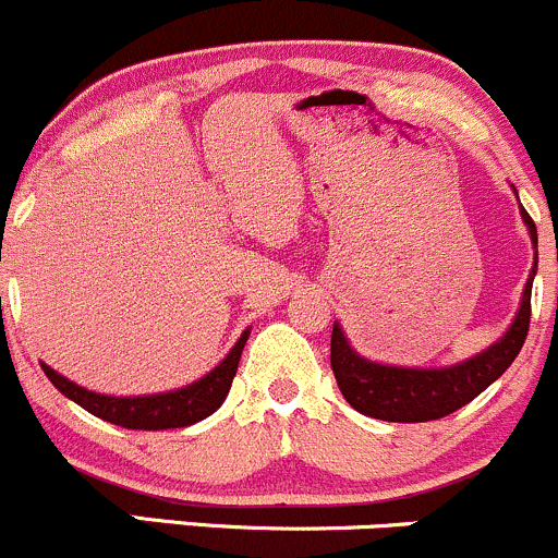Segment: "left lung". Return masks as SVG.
Listing matches in <instances>:
<instances>
[{
	"label": "left lung",
	"mask_w": 558,
	"mask_h": 558,
	"mask_svg": "<svg viewBox=\"0 0 558 558\" xmlns=\"http://www.w3.org/2000/svg\"><path fill=\"white\" fill-rule=\"evenodd\" d=\"M521 221L526 225L532 245H535V267L526 278L524 294H521L519 310H515L508 331L481 353L465 357L460 363H451V366H390V363L368 361L366 355L357 353L350 339L344 337L342 326L333 320L331 368L344 401L355 412L385 422L441 420L465 407V403H471L495 379L506 374V368L515 361L519 350L524 348L526 331H530L532 280L537 275L535 221L530 219L524 208H521Z\"/></svg>",
	"instance_id": "left-lung-1"
}]
</instances>
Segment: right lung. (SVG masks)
<instances>
[{
	"label": "right lung",
	"mask_w": 558,
	"mask_h": 558,
	"mask_svg": "<svg viewBox=\"0 0 558 558\" xmlns=\"http://www.w3.org/2000/svg\"><path fill=\"white\" fill-rule=\"evenodd\" d=\"M251 328L240 333L232 350L203 374L195 383L175 387V390L151 392V396H107V392L87 390L69 377L58 374L43 363V372L47 374L52 385L74 401L85 412L96 414V417L111 422V425L128 427V430H168V427H186L195 425L216 412L225 403L227 392H230L234 372H238L240 353H243L245 342H248Z\"/></svg>",
	"instance_id": "obj_1"
}]
</instances>
